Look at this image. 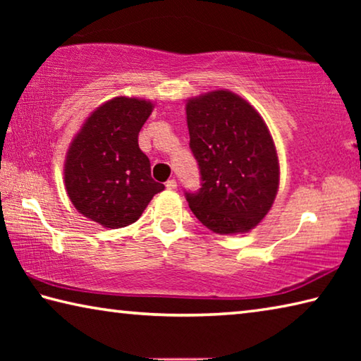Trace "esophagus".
<instances>
[{"mask_svg":"<svg viewBox=\"0 0 361 361\" xmlns=\"http://www.w3.org/2000/svg\"><path fill=\"white\" fill-rule=\"evenodd\" d=\"M176 186H178V185H176V180H169L166 183V188L167 189H176Z\"/></svg>","mask_w":361,"mask_h":361,"instance_id":"1","label":"esophagus"}]
</instances>
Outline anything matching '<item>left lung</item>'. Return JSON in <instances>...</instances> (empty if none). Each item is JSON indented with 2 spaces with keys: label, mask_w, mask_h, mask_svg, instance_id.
<instances>
[{
  "label": "left lung",
  "mask_w": 361,
  "mask_h": 361,
  "mask_svg": "<svg viewBox=\"0 0 361 361\" xmlns=\"http://www.w3.org/2000/svg\"><path fill=\"white\" fill-rule=\"evenodd\" d=\"M186 119L202 186L185 192L189 209L216 234L253 229L271 210L280 176L264 121L229 90L189 100Z\"/></svg>",
  "instance_id": "1"
}]
</instances>
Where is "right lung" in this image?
Returning a JSON list of instances; mask_svg holds the SVG:
<instances>
[{
	"mask_svg": "<svg viewBox=\"0 0 361 361\" xmlns=\"http://www.w3.org/2000/svg\"><path fill=\"white\" fill-rule=\"evenodd\" d=\"M152 103L116 97L95 109L73 140L65 162V186L79 213L118 229L135 223L162 183L151 178V164L138 133Z\"/></svg>",
	"mask_w": 361,
	"mask_h": 361,
	"instance_id": "1",
	"label": "right lung"
}]
</instances>
